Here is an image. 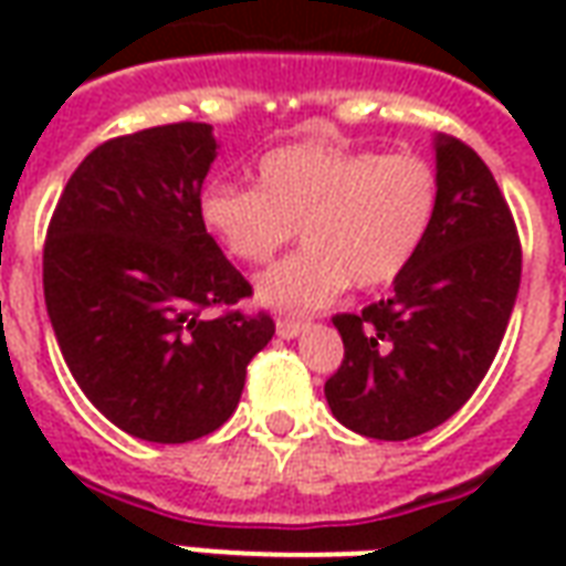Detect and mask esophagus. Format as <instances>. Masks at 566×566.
<instances>
[{"label":"esophagus","instance_id":"obj_1","mask_svg":"<svg viewBox=\"0 0 566 566\" xmlns=\"http://www.w3.org/2000/svg\"><path fill=\"white\" fill-rule=\"evenodd\" d=\"M303 331H306V321H296V318L275 321V333H279L282 339H294V336H300Z\"/></svg>","mask_w":566,"mask_h":566}]
</instances>
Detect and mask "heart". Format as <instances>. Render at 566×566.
Returning <instances> with one entry per match:
<instances>
[{"instance_id": "b5f03b06", "label": "heart", "mask_w": 566, "mask_h": 566, "mask_svg": "<svg viewBox=\"0 0 566 566\" xmlns=\"http://www.w3.org/2000/svg\"><path fill=\"white\" fill-rule=\"evenodd\" d=\"M439 209V175L418 154L294 142L266 150L258 187L211 185L199 199L202 227L239 263L263 266L291 239L306 251L258 282L260 303L315 312L348 284L379 291L397 282L424 245Z\"/></svg>"}]
</instances>
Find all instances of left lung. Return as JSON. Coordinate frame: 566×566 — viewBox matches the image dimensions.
Listing matches in <instances>:
<instances>
[{
    "label": "left lung",
    "mask_w": 566,
    "mask_h": 566,
    "mask_svg": "<svg viewBox=\"0 0 566 566\" xmlns=\"http://www.w3.org/2000/svg\"><path fill=\"white\" fill-rule=\"evenodd\" d=\"M437 175L433 227L391 294L333 315L345 355L324 397L360 437L400 442L449 421L485 379L515 306L522 242L494 175L446 136Z\"/></svg>",
    "instance_id": "8db88e82"
}]
</instances>
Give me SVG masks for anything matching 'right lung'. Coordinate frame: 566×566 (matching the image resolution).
<instances>
[{
	"label": "right lung",
	"mask_w": 566,
	"mask_h": 566,
	"mask_svg": "<svg viewBox=\"0 0 566 566\" xmlns=\"http://www.w3.org/2000/svg\"><path fill=\"white\" fill-rule=\"evenodd\" d=\"M214 150L209 124L193 120L103 142L44 235V303L69 373L112 424L148 442L218 430L275 333L270 312L235 306L254 291L199 218Z\"/></svg>",
	"instance_id": "1"
}]
</instances>
